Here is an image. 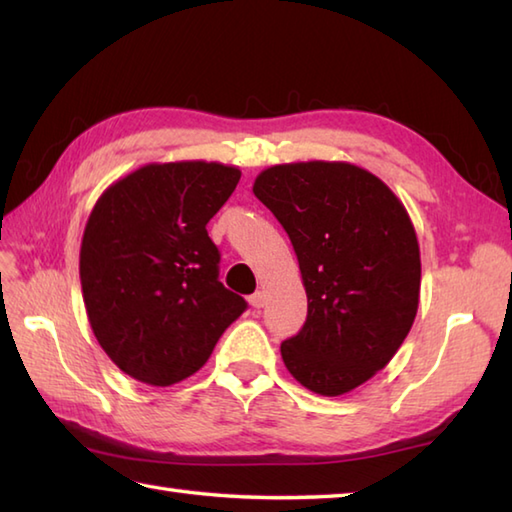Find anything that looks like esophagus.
<instances>
[{"label":"esophagus","mask_w":512,"mask_h":512,"mask_svg":"<svg viewBox=\"0 0 512 512\" xmlns=\"http://www.w3.org/2000/svg\"><path fill=\"white\" fill-rule=\"evenodd\" d=\"M250 306H253L255 310H262L266 306V292L257 290L255 295H250Z\"/></svg>","instance_id":"obj_1"}]
</instances>
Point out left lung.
<instances>
[{
  "label": "left lung",
  "instance_id": "obj_1",
  "mask_svg": "<svg viewBox=\"0 0 512 512\" xmlns=\"http://www.w3.org/2000/svg\"><path fill=\"white\" fill-rule=\"evenodd\" d=\"M253 193L286 228L308 295L281 358L314 394L343 396L394 358L416 319V228L396 193L352 162L268 167Z\"/></svg>",
  "mask_w": 512,
  "mask_h": 512
}]
</instances>
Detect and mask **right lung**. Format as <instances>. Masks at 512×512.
Listing matches in <instances>:
<instances>
[{
  "instance_id": "add662e5",
  "label": "right lung",
  "mask_w": 512,
  "mask_h": 512,
  "mask_svg": "<svg viewBox=\"0 0 512 512\" xmlns=\"http://www.w3.org/2000/svg\"><path fill=\"white\" fill-rule=\"evenodd\" d=\"M239 176L222 162H149L94 204L79 255L85 312L103 352L140 383L198 372L246 310L217 279L220 250L206 233Z\"/></svg>"
}]
</instances>
